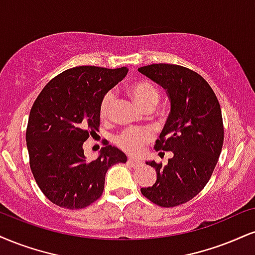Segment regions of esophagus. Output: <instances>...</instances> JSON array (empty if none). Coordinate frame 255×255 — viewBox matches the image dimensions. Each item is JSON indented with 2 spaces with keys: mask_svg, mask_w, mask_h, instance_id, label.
I'll return each instance as SVG.
<instances>
[{
  "mask_svg": "<svg viewBox=\"0 0 255 255\" xmlns=\"http://www.w3.org/2000/svg\"><path fill=\"white\" fill-rule=\"evenodd\" d=\"M128 164H129L131 167H139V166H141V165H142V162L136 160V159L129 158V159H128Z\"/></svg>",
  "mask_w": 255,
  "mask_h": 255,
  "instance_id": "1",
  "label": "esophagus"
}]
</instances>
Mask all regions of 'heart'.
I'll return each mask as SVG.
<instances>
[{"label": "heart", "instance_id": "1", "mask_svg": "<svg viewBox=\"0 0 255 255\" xmlns=\"http://www.w3.org/2000/svg\"><path fill=\"white\" fill-rule=\"evenodd\" d=\"M129 94L134 98L137 106L142 110L154 108L155 104L159 102L158 89L148 82H135L129 87ZM113 101H114V94L112 91L104 95L100 106L101 116H107L109 113L110 107H112ZM152 133L149 130H141L130 128L122 131L120 135L116 137V143L125 149L126 152H129L131 154H137L141 152L142 147L147 141L151 140Z\"/></svg>", "mask_w": 255, "mask_h": 255}]
</instances>
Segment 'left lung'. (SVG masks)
<instances>
[{
  "instance_id": "1",
  "label": "left lung",
  "mask_w": 255,
  "mask_h": 255,
  "mask_svg": "<svg viewBox=\"0 0 255 255\" xmlns=\"http://www.w3.org/2000/svg\"><path fill=\"white\" fill-rule=\"evenodd\" d=\"M137 71L166 91L171 110L155 149L173 154L165 166L146 161L155 168L157 180L141 194L164 208L184 204L207 185L222 151L220 103L207 81L186 67L152 64Z\"/></svg>"
}]
</instances>
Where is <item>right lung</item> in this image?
<instances>
[{
    "label": "right lung",
    "mask_w": 255,
    "mask_h": 255,
    "mask_svg": "<svg viewBox=\"0 0 255 255\" xmlns=\"http://www.w3.org/2000/svg\"><path fill=\"white\" fill-rule=\"evenodd\" d=\"M127 67L77 66L46 84L29 113L26 131L33 176L52 203L82 209L102 196L108 168L127 157L107 145L88 161L83 143L100 126L101 101L127 75Z\"/></svg>",
    "instance_id": "right-lung-1"
}]
</instances>
